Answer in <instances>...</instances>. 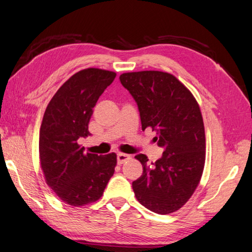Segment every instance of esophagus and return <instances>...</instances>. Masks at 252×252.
I'll return each mask as SVG.
<instances>
[{"mask_svg": "<svg viewBox=\"0 0 252 252\" xmlns=\"http://www.w3.org/2000/svg\"><path fill=\"white\" fill-rule=\"evenodd\" d=\"M129 159H131V156L127 155V154H122V153H119V154L117 155V161H118V164H119V165L123 164V162H126V160H129Z\"/></svg>", "mask_w": 252, "mask_h": 252, "instance_id": "34e87169", "label": "esophagus"}]
</instances>
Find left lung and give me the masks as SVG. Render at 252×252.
<instances>
[{"label": "left lung", "instance_id": "1", "mask_svg": "<svg viewBox=\"0 0 252 252\" xmlns=\"http://www.w3.org/2000/svg\"><path fill=\"white\" fill-rule=\"evenodd\" d=\"M122 86L139 108L142 130L151 127L164 149L159 159L150 162L135 156L143 175L132 182L137 201L157 214L182 208L198 187L205 162V133L200 107L184 84L169 73H123Z\"/></svg>", "mask_w": 252, "mask_h": 252}]
</instances>
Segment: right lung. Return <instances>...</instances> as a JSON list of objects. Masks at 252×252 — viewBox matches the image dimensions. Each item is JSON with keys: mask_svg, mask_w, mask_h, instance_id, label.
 <instances>
[{"mask_svg": "<svg viewBox=\"0 0 252 252\" xmlns=\"http://www.w3.org/2000/svg\"><path fill=\"white\" fill-rule=\"evenodd\" d=\"M115 72L86 68L74 74L54 94L39 133V157L47 185L64 203L81 206L97 201L115 172L117 155L84 153L80 137L92 135L88 123L98 98Z\"/></svg>", "mask_w": 252, "mask_h": 252, "instance_id": "1", "label": "right lung"}]
</instances>
